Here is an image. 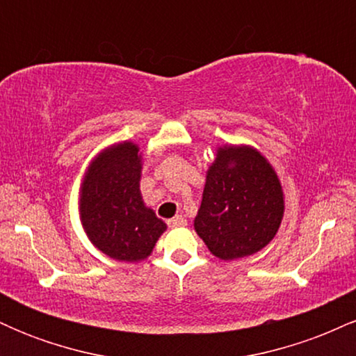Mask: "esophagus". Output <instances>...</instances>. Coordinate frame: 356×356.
<instances>
[{
    "instance_id": "1",
    "label": "esophagus",
    "mask_w": 356,
    "mask_h": 356,
    "mask_svg": "<svg viewBox=\"0 0 356 356\" xmlns=\"http://www.w3.org/2000/svg\"><path fill=\"white\" fill-rule=\"evenodd\" d=\"M167 224H169V227H184L187 226V220L184 216H175V218L167 220Z\"/></svg>"
}]
</instances>
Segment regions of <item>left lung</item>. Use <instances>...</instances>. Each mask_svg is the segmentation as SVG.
Returning a JSON list of instances; mask_svg holds the SVG:
<instances>
[{
	"label": "left lung",
	"mask_w": 356,
	"mask_h": 356,
	"mask_svg": "<svg viewBox=\"0 0 356 356\" xmlns=\"http://www.w3.org/2000/svg\"><path fill=\"white\" fill-rule=\"evenodd\" d=\"M283 216V186L268 159L248 144L219 145L194 219L211 254L222 261L256 254L275 239Z\"/></svg>",
	"instance_id": "8db88e82"
}]
</instances>
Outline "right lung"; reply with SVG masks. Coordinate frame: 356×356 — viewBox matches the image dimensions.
<instances>
[{
	"label": "right lung",
	"mask_w": 356,
	"mask_h": 356,
	"mask_svg": "<svg viewBox=\"0 0 356 356\" xmlns=\"http://www.w3.org/2000/svg\"><path fill=\"white\" fill-rule=\"evenodd\" d=\"M142 167L138 144L120 140L90 161L80 184L79 214L85 234L100 252L124 263L147 259L167 229L142 197Z\"/></svg>",
	"instance_id": "obj_1"
}]
</instances>
